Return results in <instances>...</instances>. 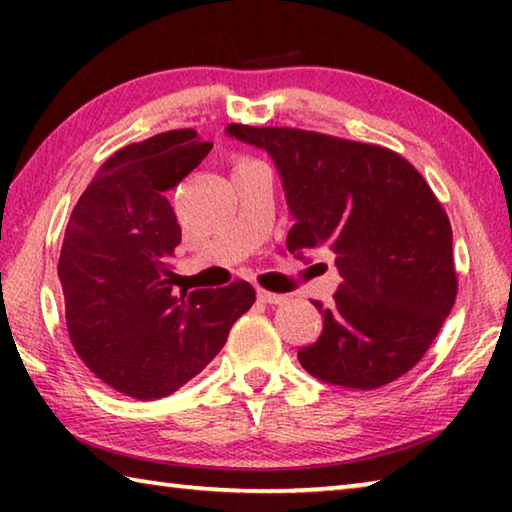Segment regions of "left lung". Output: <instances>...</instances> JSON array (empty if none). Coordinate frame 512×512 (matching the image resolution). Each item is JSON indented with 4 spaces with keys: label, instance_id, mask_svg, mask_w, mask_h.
<instances>
[{
    "label": "left lung",
    "instance_id": "8db88e82",
    "mask_svg": "<svg viewBox=\"0 0 512 512\" xmlns=\"http://www.w3.org/2000/svg\"><path fill=\"white\" fill-rule=\"evenodd\" d=\"M212 146L194 128L128 144L103 162L69 216L58 277L85 366L137 400L171 395L210 363L255 302L207 271L176 273L180 225L164 192Z\"/></svg>",
    "mask_w": 512,
    "mask_h": 512
}]
</instances>
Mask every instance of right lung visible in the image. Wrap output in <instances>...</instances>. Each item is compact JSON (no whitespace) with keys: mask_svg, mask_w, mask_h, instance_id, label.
Here are the masks:
<instances>
[{"mask_svg":"<svg viewBox=\"0 0 512 512\" xmlns=\"http://www.w3.org/2000/svg\"><path fill=\"white\" fill-rule=\"evenodd\" d=\"M293 214L287 248L327 246L341 284L318 341L298 350L311 375L377 388L422 359L454 307L452 225L420 171L377 144L264 128Z\"/></svg>","mask_w":512,"mask_h":512,"instance_id":"right-lung-1","label":"right lung"}]
</instances>
